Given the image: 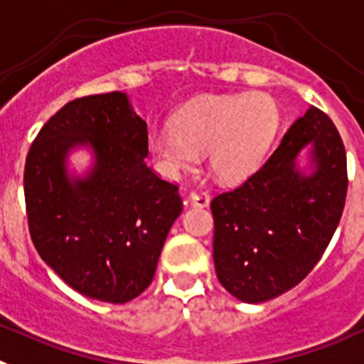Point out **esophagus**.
<instances>
[{"label": "esophagus", "instance_id": "1", "mask_svg": "<svg viewBox=\"0 0 364 364\" xmlns=\"http://www.w3.org/2000/svg\"><path fill=\"white\" fill-rule=\"evenodd\" d=\"M188 201H191L194 207H208V203H210V196H208V192L205 191H194L191 194V198H188Z\"/></svg>", "mask_w": 364, "mask_h": 364}]
</instances>
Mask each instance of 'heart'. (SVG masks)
I'll list each match as a JSON object with an SVG mask.
<instances>
[{
  "label": "heart",
  "instance_id": "obj_1",
  "mask_svg": "<svg viewBox=\"0 0 364 364\" xmlns=\"http://www.w3.org/2000/svg\"><path fill=\"white\" fill-rule=\"evenodd\" d=\"M280 113L264 93L207 95L191 100L173 117L176 126L151 129L148 150L157 168L178 176L207 150L208 166L223 181L255 172L277 134Z\"/></svg>",
  "mask_w": 364,
  "mask_h": 364
}]
</instances>
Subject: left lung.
Here are the masks:
<instances>
[{"mask_svg": "<svg viewBox=\"0 0 364 364\" xmlns=\"http://www.w3.org/2000/svg\"><path fill=\"white\" fill-rule=\"evenodd\" d=\"M306 144L316 164L311 176L294 166ZM346 191L343 139L330 117L311 106L257 172L210 201L221 286L243 302H265L302 282L339 225Z\"/></svg>", "mask_w": 364, "mask_h": 364, "instance_id": "left-lung-1", "label": "left lung"}]
</instances>
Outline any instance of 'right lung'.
Segmentation results:
<instances>
[{
  "label": "right lung",
  "mask_w": 364,
  "mask_h": 364,
  "mask_svg": "<svg viewBox=\"0 0 364 364\" xmlns=\"http://www.w3.org/2000/svg\"><path fill=\"white\" fill-rule=\"evenodd\" d=\"M90 142L97 163L71 183L69 147ZM148 156L146 122L124 93L91 95L60 107L25 159L27 221L42 260L75 291L124 304L146 289L170 227L181 214L178 185L159 178Z\"/></svg>",
  "instance_id": "obj_1"
}]
</instances>
